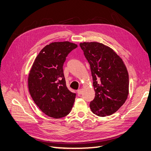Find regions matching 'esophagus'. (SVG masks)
Here are the masks:
<instances>
[{"instance_id":"1","label":"esophagus","mask_w":151,"mask_h":151,"mask_svg":"<svg viewBox=\"0 0 151 151\" xmlns=\"http://www.w3.org/2000/svg\"><path fill=\"white\" fill-rule=\"evenodd\" d=\"M77 93L78 95H81L82 93V89L80 88L79 90H77Z\"/></svg>"}]
</instances>
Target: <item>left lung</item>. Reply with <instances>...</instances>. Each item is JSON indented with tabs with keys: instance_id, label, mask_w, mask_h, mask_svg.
<instances>
[{
	"instance_id": "left-lung-1",
	"label": "left lung",
	"mask_w": 151,
	"mask_h": 151,
	"mask_svg": "<svg viewBox=\"0 0 151 151\" xmlns=\"http://www.w3.org/2000/svg\"><path fill=\"white\" fill-rule=\"evenodd\" d=\"M90 65L95 96L90 108L105 117L117 111L129 94V75L125 64L113 50L99 42L80 43Z\"/></svg>"
}]
</instances>
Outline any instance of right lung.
<instances>
[{
    "label": "right lung",
    "instance_id": "right-lung-1",
    "mask_svg": "<svg viewBox=\"0 0 151 151\" xmlns=\"http://www.w3.org/2000/svg\"><path fill=\"white\" fill-rule=\"evenodd\" d=\"M77 45L69 41L52 42L42 49L30 69L28 85L38 107L47 116L61 118L70 113L76 93L66 86L63 66Z\"/></svg>",
    "mask_w": 151,
    "mask_h": 151
}]
</instances>
